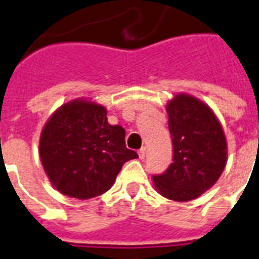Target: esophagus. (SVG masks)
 Wrapping results in <instances>:
<instances>
[{"mask_svg": "<svg viewBox=\"0 0 259 259\" xmlns=\"http://www.w3.org/2000/svg\"><path fill=\"white\" fill-rule=\"evenodd\" d=\"M138 155H140L141 159H144L145 157H146V148H141L140 150H138Z\"/></svg>", "mask_w": 259, "mask_h": 259, "instance_id": "34e87169", "label": "esophagus"}]
</instances>
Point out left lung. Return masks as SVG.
<instances>
[{
  "mask_svg": "<svg viewBox=\"0 0 259 259\" xmlns=\"http://www.w3.org/2000/svg\"><path fill=\"white\" fill-rule=\"evenodd\" d=\"M167 114L173 162L153 180L163 197L185 202L217 182L226 165V140L213 111L194 97L178 94Z\"/></svg>",
  "mask_w": 259,
  "mask_h": 259,
  "instance_id": "1",
  "label": "left lung"
}]
</instances>
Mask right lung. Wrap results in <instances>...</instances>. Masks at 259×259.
I'll list each match as a JSON object with an SVG mask.
<instances>
[{"mask_svg": "<svg viewBox=\"0 0 259 259\" xmlns=\"http://www.w3.org/2000/svg\"><path fill=\"white\" fill-rule=\"evenodd\" d=\"M39 155L54 188L78 199L104 194L123 163L138 157L126 148L122 126L109 125L106 109L86 101L69 102L50 117Z\"/></svg>", "mask_w": 259, "mask_h": 259, "instance_id": "right-lung-1", "label": "right lung"}]
</instances>
